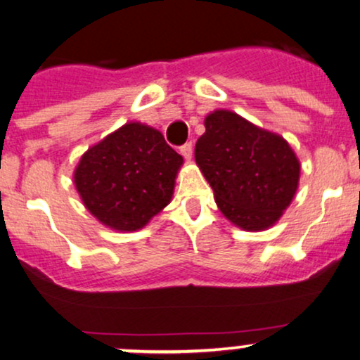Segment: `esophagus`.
<instances>
[{"mask_svg": "<svg viewBox=\"0 0 360 360\" xmlns=\"http://www.w3.org/2000/svg\"><path fill=\"white\" fill-rule=\"evenodd\" d=\"M179 152L183 153V157H184V159H186V160L191 159V155H193V145H191V141H189V143H184L183 147L179 148Z\"/></svg>", "mask_w": 360, "mask_h": 360, "instance_id": "34e87169", "label": "esophagus"}]
</instances>
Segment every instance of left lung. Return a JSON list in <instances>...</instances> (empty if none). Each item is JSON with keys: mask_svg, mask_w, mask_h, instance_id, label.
Masks as SVG:
<instances>
[{"mask_svg": "<svg viewBox=\"0 0 360 360\" xmlns=\"http://www.w3.org/2000/svg\"><path fill=\"white\" fill-rule=\"evenodd\" d=\"M195 147L225 219L244 231H264L282 217L297 191L301 164L280 135L232 110H213Z\"/></svg>", "mask_w": 360, "mask_h": 360, "instance_id": "left-lung-1", "label": "left lung"}]
</instances>
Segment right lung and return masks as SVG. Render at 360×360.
I'll return each mask as SVG.
<instances>
[{
  "mask_svg": "<svg viewBox=\"0 0 360 360\" xmlns=\"http://www.w3.org/2000/svg\"><path fill=\"white\" fill-rule=\"evenodd\" d=\"M183 157L160 131L126 122L82 155L75 169L78 195L101 224L133 232L167 207Z\"/></svg>",
  "mask_w": 360,
  "mask_h": 360,
  "instance_id": "right-lung-1",
  "label": "right lung"
}]
</instances>
